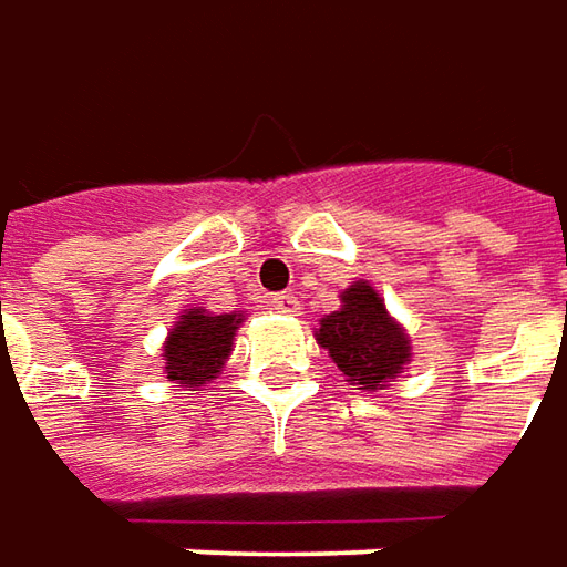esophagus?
<instances>
[{
  "label": "esophagus",
  "instance_id": "esophagus-1",
  "mask_svg": "<svg viewBox=\"0 0 567 567\" xmlns=\"http://www.w3.org/2000/svg\"><path fill=\"white\" fill-rule=\"evenodd\" d=\"M266 307H269V310H276V313H298V310H301V301H298V298H295V295H269V298H266Z\"/></svg>",
  "mask_w": 567,
  "mask_h": 567
}]
</instances>
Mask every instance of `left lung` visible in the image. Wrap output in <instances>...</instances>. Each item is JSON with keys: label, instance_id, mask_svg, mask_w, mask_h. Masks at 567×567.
Segmentation results:
<instances>
[{"label": "left lung", "instance_id": "obj_1", "mask_svg": "<svg viewBox=\"0 0 567 567\" xmlns=\"http://www.w3.org/2000/svg\"><path fill=\"white\" fill-rule=\"evenodd\" d=\"M317 342L329 351L344 380L367 392L395 382L411 361L408 332L389 317L377 288L363 279L348 285L342 307L322 317Z\"/></svg>", "mask_w": 567, "mask_h": 567}]
</instances>
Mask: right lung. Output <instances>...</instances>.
Listing matches in <instances>:
<instances>
[{
    "label": "right lung",
    "mask_w": 567,
    "mask_h": 567,
    "mask_svg": "<svg viewBox=\"0 0 567 567\" xmlns=\"http://www.w3.org/2000/svg\"><path fill=\"white\" fill-rule=\"evenodd\" d=\"M245 313H206L200 307L185 310L163 344L168 382H178L190 392L219 377L231 354V342Z\"/></svg>",
    "instance_id": "right-lung-1"
}]
</instances>
